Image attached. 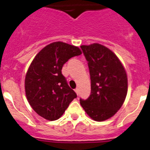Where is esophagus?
Returning a JSON list of instances; mask_svg holds the SVG:
<instances>
[{
	"instance_id": "34e87169",
	"label": "esophagus",
	"mask_w": 150,
	"mask_h": 150,
	"mask_svg": "<svg viewBox=\"0 0 150 150\" xmlns=\"http://www.w3.org/2000/svg\"><path fill=\"white\" fill-rule=\"evenodd\" d=\"M75 93H77V94H79V88H75Z\"/></svg>"
}]
</instances>
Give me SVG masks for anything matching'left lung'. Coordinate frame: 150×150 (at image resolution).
<instances>
[{
  "mask_svg": "<svg viewBox=\"0 0 150 150\" xmlns=\"http://www.w3.org/2000/svg\"><path fill=\"white\" fill-rule=\"evenodd\" d=\"M88 62L91 94L80 99L86 112L96 121L112 117L122 107L128 91V78L117 56L107 47L93 43L81 46Z\"/></svg>",
  "mask_w": 150,
  "mask_h": 150,
  "instance_id": "1",
  "label": "left lung"
}]
</instances>
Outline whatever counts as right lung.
I'll return each instance as SVG.
<instances>
[{"label":"right lung","instance_id":"1","mask_svg":"<svg viewBox=\"0 0 150 150\" xmlns=\"http://www.w3.org/2000/svg\"><path fill=\"white\" fill-rule=\"evenodd\" d=\"M81 54L78 47L54 42L44 47L32 62L25 77V93L32 108L43 118L59 119L77 97L62 69L69 59Z\"/></svg>","mask_w":150,"mask_h":150}]
</instances>
